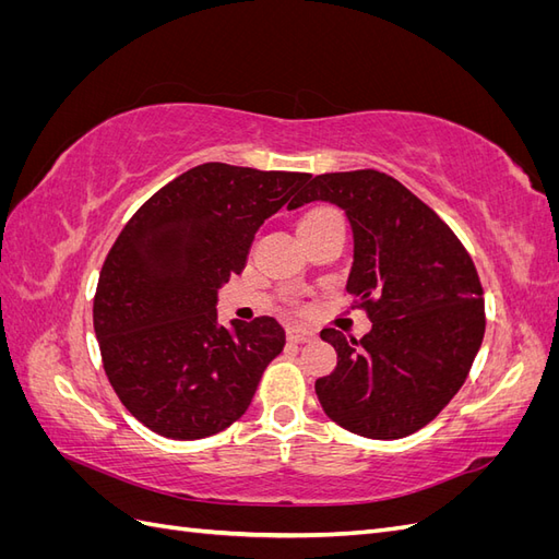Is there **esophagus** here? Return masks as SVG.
I'll use <instances>...</instances> for the list:
<instances>
[{
    "label": "esophagus",
    "instance_id": "esophagus-1",
    "mask_svg": "<svg viewBox=\"0 0 559 559\" xmlns=\"http://www.w3.org/2000/svg\"><path fill=\"white\" fill-rule=\"evenodd\" d=\"M286 337H289L292 343H312L317 337V331L308 326H289L286 329Z\"/></svg>",
    "mask_w": 559,
    "mask_h": 559
}]
</instances>
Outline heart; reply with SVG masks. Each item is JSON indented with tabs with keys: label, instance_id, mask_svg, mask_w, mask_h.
I'll use <instances>...</instances> for the list:
<instances>
[{
	"label": "heart",
	"instance_id": "b5f03b06",
	"mask_svg": "<svg viewBox=\"0 0 559 559\" xmlns=\"http://www.w3.org/2000/svg\"><path fill=\"white\" fill-rule=\"evenodd\" d=\"M329 212H335V210H329V207H319V210H312V212H308V214L302 216V218H310V216H317V214H329Z\"/></svg>",
	"mask_w": 559,
	"mask_h": 559
}]
</instances>
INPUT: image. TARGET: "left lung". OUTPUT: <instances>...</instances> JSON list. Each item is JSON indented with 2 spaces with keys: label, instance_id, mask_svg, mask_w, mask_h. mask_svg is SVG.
<instances>
[{
  "label": "left lung",
  "instance_id": "1",
  "mask_svg": "<svg viewBox=\"0 0 559 559\" xmlns=\"http://www.w3.org/2000/svg\"><path fill=\"white\" fill-rule=\"evenodd\" d=\"M312 200L345 210L354 233L347 292L373 321L361 341L324 329L337 352L314 382L324 413L378 441L415 433L460 392L485 335L478 270L450 226L378 170L317 175L289 210Z\"/></svg>",
  "mask_w": 559,
  "mask_h": 559
}]
</instances>
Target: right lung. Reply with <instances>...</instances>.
<instances>
[{
    "mask_svg": "<svg viewBox=\"0 0 559 559\" xmlns=\"http://www.w3.org/2000/svg\"><path fill=\"white\" fill-rule=\"evenodd\" d=\"M306 173L202 163L165 183L109 249L93 326L116 396L144 427L175 441L240 419L284 347L273 317L218 324V286L240 275L253 235Z\"/></svg>",
    "mask_w": 559,
    "mask_h": 559,
    "instance_id": "add662e5",
    "label": "right lung"
}]
</instances>
